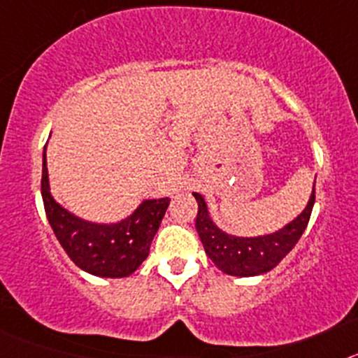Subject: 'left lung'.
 <instances>
[{
  "label": "left lung",
  "mask_w": 358,
  "mask_h": 358,
  "mask_svg": "<svg viewBox=\"0 0 358 358\" xmlns=\"http://www.w3.org/2000/svg\"><path fill=\"white\" fill-rule=\"evenodd\" d=\"M194 197L199 204L195 227H197V233L210 260L222 273L231 274V276L249 278L273 271L292 251L297 240L301 238L303 231L308 226L315 201V188H312V195H310L305 210L297 215L292 222L274 233L260 236H236L226 233L210 217L204 197L195 192Z\"/></svg>",
  "instance_id": "8db88e82"
}]
</instances>
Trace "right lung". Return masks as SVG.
<instances>
[{
  "label": "right lung",
  "instance_id": "right-lung-1",
  "mask_svg": "<svg viewBox=\"0 0 358 358\" xmlns=\"http://www.w3.org/2000/svg\"><path fill=\"white\" fill-rule=\"evenodd\" d=\"M41 194L48 222L62 249L77 267L100 278L131 276L147 260L152 240L170 204L169 197L148 199L118 222L84 220L62 208L50 194L46 147L43 152Z\"/></svg>",
  "mask_w": 358,
  "mask_h": 358
}]
</instances>
